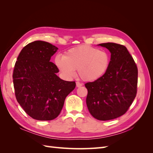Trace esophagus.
Segmentation results:
<instances>
[{
	"label": "esophagus",
	"mask_w": 153,
	"mask_h": 153,
	"mask_svg": "<svg viewBox=\"0 0 153 153\" xmlns=\"http://www.w3.org/2000/svg\"><path fill=\"white\" fill-rule=\"evenodd\" d=\"M76 87H80L82 86V84H81V83L78 82H76Z\"/></svg>",
	"instance_id": "1"
}]
</instances>
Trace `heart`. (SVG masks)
<instances>
[{"mask_svg":"<svg viewBox=\"0 0 153 153\" xmlns=\"http://www.w3.org/2000/svg\"><path fill=\"white\" fill-rule=\"evenodd\" d=\"M108 53L103 50L83 45L71 48L55 57V64L64 76L71 78L75 70L83 80L93 82L102 77L110 64Z\"/></svg>","mask_w":153,"mask_h":153,"instance_id":"1","label":"heart"}]
</instances>
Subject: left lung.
Wrapping results in <instances>:
<instances>
[{
	"instance_id": "1",
	"label": "left lung",
	"mask_w": 153,
	"mask_h": 153,
	"mask_svg": "<svg viewBox=\"0 0 153 153\" xmlns=\"http://www.w3.org/2000/svg\"><path fill=\"white\" fill-rule=\"evenodd\" d=\"M111 53L108 70L94 82L85 84L90 114L100 121L117 118L129 109L137 92L138 69L126 47L114 43L99 44Z\"/></svg>"
}]
</instances>
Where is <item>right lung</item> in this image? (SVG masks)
Here are the masks:
<instances>
[{
	"label": "right lung",
	"instance_id": "right-lung-1",
	"mask_svg": "<svg viewBox=\"0 0 153 153\" xmlns=\"http://www.w3.org/2000/svg\"><path fill=\"white\" fill-rule=\"evenodd\" d=\"M58 48L43 41L23 48L14 68L13 78L16 100L30 117L51 121L61 113L66 96L74 90L75 82L64 81L50 62Z\"/></svg>",
	"mask_w": 153,
	"mask_h": 153
}]
</instances>
